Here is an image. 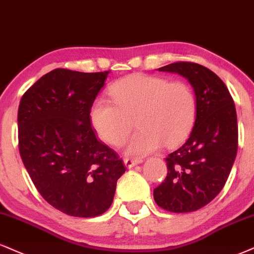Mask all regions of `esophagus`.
Here are the masks:
<instances>
[{
  "label": "esophagus",
  "mask_w": 254,
  "mask_h": 254,
  "mask_svg": "<svg viewBox=\"0 0 254 254\" xmlns=\"http://www.w3.org/2000/svg\"><path fill=\"white\" fill-rule=\"evenodd\" d=\"M142 160L141 159H132V158H126L124 160V164L126 166L127 168H132L134 166L137 165V164H141Z\"/></svg>",
  "instance_id": "obj_1"
}]
</instances>
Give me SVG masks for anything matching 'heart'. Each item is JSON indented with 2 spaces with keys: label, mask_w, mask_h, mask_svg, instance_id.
Returning a JSON list of instances; mask_svg holds the SVG:
<instances>
[{
  "label": "heart",
  "mask_w": 254,
  "mask_h": 254,
  "mask_svg": "<svg viewBox=\"0 0 254 254\" xmlns=\"http://www.w3.org/2000/svg\"><path fill=\"white\" fill-rule=\"evenodd\" d=\"M113 101L100 98L90 111V121L98 135L112 146L125 142L134 126L139 129L127 145V153L145 155L164 145L183 142L192 130L196 117V98L184 81L134 74L111 87Z\"/></svg>",
  "instance_id": "heart-1"
}]
</instances>
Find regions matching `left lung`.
I'll list each match as a JSON object with an SVG mask.
<instances>
[{"instance_id": "left-lung-1", "label": "left lung", "mask_w": 254, "mask_h": 254, "mask_svg": "<svg viewBox=\"0 0 254 254\" xmlns=\"http://www.w3.org/2000/svg\"><path fill=\"white\" fill-rule=\"evenodd\" d=\"M186 77L196 98L189 139L166 158L167 177L154 189L155 202L173 213L203 207L220 193L238 151L237 112L226 84L208 68L174 62L159 68Z\"/></svg>"}]
</instances>
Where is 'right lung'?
<instances>
[{"mask_svg":"<svg viewBox=\"0 0 254 254\" xmlns=\"http://www.w3.org/2000/svg\"><path fill=\"white\" fill-rule=\"evenodd\" d=\"M109 71L58 68L37 80L18 106V149L41 195L68 215L105 213L126 168L96 139L90 109Z\"/></svg>","mask_w":254,"mask_h":254,"instance_id":"1","label":"right lung"}]
</instances>
